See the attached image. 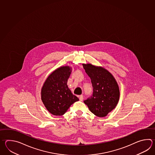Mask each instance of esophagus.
<instances>
[{
    "instance_id": "1",
    "label": "esophagus",
    "mask_w": 155,
    "mask_h": 155,
    "mask_svg": "<svg viewBox=\"0 0 155 155\" xmlns=\"http://www.w3.org/2000/svg\"><path fill=\"white\" fill-rule=\"evenodd\" d=\"M79 101H82L83 99V95H81L79 96Z\"/></svg>"
}]
</instances>
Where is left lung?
<instances>
[{
    "mask_svg": "<svg viewBox=\"0 0 155 155\" xmlns=\"http://www.w3.org/2000/svg\"><path fill=\"white\" fill-rule=\"evenodd\" d=\"M91 78L93 93L84 101L89 110L98 117H105L116 107L120 98V90L113 74L102 67L90 63L83 64Z\"/></svg>",
    "mask_w": 155,
    "mask_h": 155,
    "instance_id": "8db88e82",
    "label": "left lung"
}]
</instances>
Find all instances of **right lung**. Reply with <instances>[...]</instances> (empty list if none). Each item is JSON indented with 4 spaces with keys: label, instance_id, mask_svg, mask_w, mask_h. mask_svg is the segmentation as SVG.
Wrapping results in <instances>:
<instances>
[{
    "label": "right lung",
    "instance_id": "obj_1",
    "mask_svg": "<svg viewBox=\"0 0 155 155\" xmlns=\"http://www.w3.org/2000/svg\"><path fill=\"white\" fill-rule=\"evenodd\" d=\"M72 72L68 66H61L48 76L42 87L41 100L51 114L61 116L79 99L73 94L67 85Z\"/></svg>",
    "mask_w": 155,
    "mask_h": 155
}]
</instances>
